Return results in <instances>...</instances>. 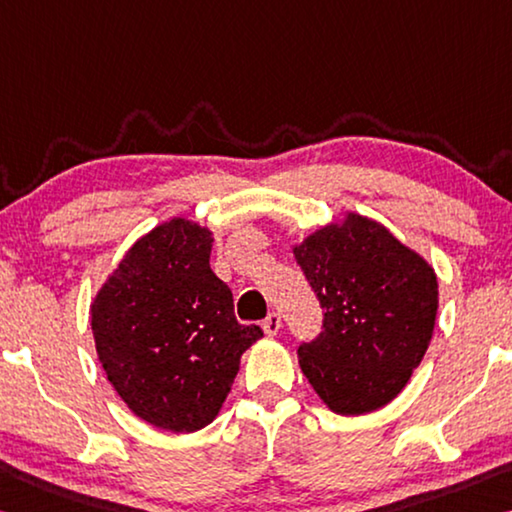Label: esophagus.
<instances>
[{
    "label": "esophagus",
    "mask_w": 512,
    "mask_h": 512,
    "mask_svg": "<svg viewBox=\"0 0 512 512\" xmlns=\"http://www.w3.org/2000/svg\"><path fill=\"white\" fill-rule=\"evenodd\" d=\"M262 328H264V332L266 335H278L280 332V328H282V316L278 314V312H271L269 316H266V319L262 321Z\"/></svg>",
    "instance_id": "esophagus-1"
}]
</instances>
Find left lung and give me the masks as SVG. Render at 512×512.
Instances as JSON below:
<instances>
[{
	"label": "left lung",
	"instance_id": "obj_1",
	"mask_svg": "<svg viewBox=\"0 0 512 512\" xmlns=\"http://www.w3.org/2000/svg\"><path fill=\"white\" fill-rule=\"evenodd\" d=\"M323 307V330L298 364L337 415H367L401 394L437 316L433 266L385 225L348 212L294 246Z\"/></svg>",
	"mask_w": 512,
	"mask_h": 512
}]
</instances>
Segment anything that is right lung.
Instances as JSON below:
<instances>
[{"label":"right lung","mask_w":512,"mask_h":512,"mask_svg":"<svg viewBox=\"0 0 512 512\" xmlns=\"http://www.w3.org/2000/svg\"><path fill=\"white\" fill-rule=\"evenodd\" d=\"M212 230L177 216L127 250L91 303L95 351L136 417L170 433L212 424L241 355L264 332L241 326L209 266Z\"/></svg>","instance_id":"obj_1"}]
</instances>
